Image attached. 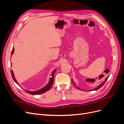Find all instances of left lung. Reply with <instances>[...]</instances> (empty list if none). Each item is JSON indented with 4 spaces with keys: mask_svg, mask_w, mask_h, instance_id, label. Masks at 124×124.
<instances>
[{
    "mask_svg": "<svg viewBox=\"0 0 124 124\" xmlns=\"http://www.w3.org/2000/svg\"><path fill=\"white\" fill-rule=\"evenodd\" d=\"M108 76L106 78V80H104V81L103 82V83H101V84H100L98 86V87H97L96 88H95V89H92V90H91V91H96V90H98V89H99L100 88H101V87H102V86L104 84V83H106V81H107V80H108ZM78 88V87H77ZM78 89H79V88H78Z\"/></svg>",
    "mask_w": 124,
    "mask_h": 124,
    "instance_id": "8db88e82",
    "label": "left lung"
}]
</instances>
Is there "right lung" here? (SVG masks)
<instances>
[{"mask_svg":"<svg viewBox=\"0 0 124 124\" xmlns=\"http://www.w3.org/2000/svg\"><path fill=\"white\" fill-rule=\"evenodd\" d=\"M14 48L13 47V49H12V52H11V55L13 54V52H14ZM55 71H56V70H55L53 72V73H52V77L50 78V81L49 82V83H48V84L46 86H45L44 87H43L42 89H41L40 90H39V91H36V92H30V91H25V92L26 93H29V94H31V95H39V94H41V93H45L46 92L48 91V90H49L51 88V86H52V85H53V84L54 75V72H55ZM11 74H12V77L13 79L14 80L15 82H16V84H18L17 82L16 81V79H15V78H14V74H13V71L12 70H11Z\"/></svg>","mask_w":124,"mask_h":124,"instance_id":"right-lung-1","label":"right lung"}]
</instances>
